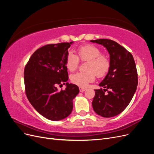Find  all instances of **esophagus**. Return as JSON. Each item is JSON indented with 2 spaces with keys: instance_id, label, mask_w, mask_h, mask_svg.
Masks as SVG:
<instances>
[{
  "instance_id": "obj_1",
  "label": "esophagus",
  "mask_w": 154,
  "mask_h": 154,
  "mask_svg": "<svg viewBox=\"0 0 154 154\" xmlns=\"http://www.w3.org/2000/svg\"><path fill=\"white\" fill-rule=\"evenodd\" d=\"M79 89H80V92H84L87 88H84V87H79Z\"/></svg>"
}]
</instances>
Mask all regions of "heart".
I'll list each match as a JSON object with an SVG mask.
<instances>
[{"label":"heart","instance_id":"heart-1","mask_svg":"<svg viewBox=\"0 0 154 154\" xmlns=\"http://www.w3.org/2000/svg\"><path fill=\"white\" fill-rule=\"evenodd\" d=\"M101 50L92 45H86L77 49V56L69 53L66 59V66L69 71H74L77 69L80 59L87 61L85 66L86 72H79L71 76L72 83L82 87H85L91 82H94L96 74L97 77H103L108 72L110 67L109 57L101 54Z\"/></svg>","mask_w":154,"mask_h":154}]
</instances>
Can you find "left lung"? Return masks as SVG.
<instances>
[{
    "mask_svg": "<svg viewBox=\"0 0 154 154\" xmlns=\"http://www.w3.org/2000/svg\"><path fill=\"white\" fill-rule=\"evenodd\" d=\"M103 45L110 54V67L95 90L92 108L104 118L114 117L126 109L137 89L138 83L136 63L132 54L115 41L109 39L91 40Z\"/></svg>",
    "mask_w": 154,
    "mask_h": 154,
    "instance_id": "1",
    "label": "left lung"
}]
</instances>
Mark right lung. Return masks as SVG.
<instances>
[{
	"label": "right lung",
	"mask_w": 154,
	"mask_h": 154,
	"mask_svg": "<svg viewBox=\"0 0 154 154\" xmlns=\"http://www.w3.org/2000/svg\"><path fill=\"white\" fill-rule=\"evenodd\" d=\"M72 43L48 44L38 49L24 69L27 99L39 114L49 120L59 121L69 116L73 99L79 93L78 87L68 82L64 90L57 88L68 80L66 59Z\"/></svg>",
	"instance_id": "right-lung-1"
}]
</instances>
